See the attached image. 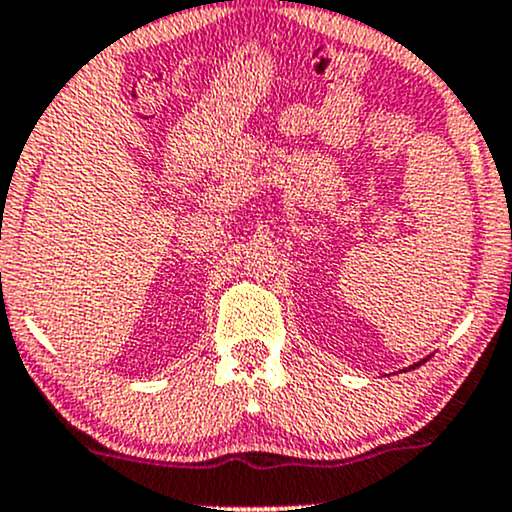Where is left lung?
I'll use <instances>...</instances> for the list:
<instances>
[{"label":"left lung","instance_id":"obj_1","mask_svg":"<svg viewBox=\"0 0 512 512\" xmlns=\"http://www.w3.org/2000/svg\"><path fill=\"white\" fill-rule=\"evenodd\" d=\"M425 361H427V359H422V361H420V364H425ZM420 364H415V366H420ZM415 366H412V368H415Z\"/></svg>","mask_w":512,"mask_h":512}]
</instances>
